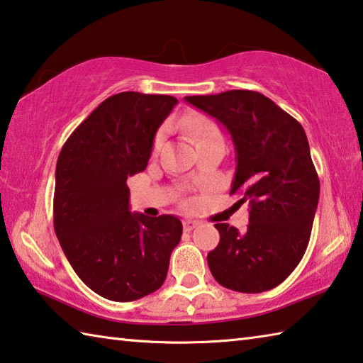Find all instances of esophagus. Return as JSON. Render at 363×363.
<instances>
[{"label":"esophagus","mask_w":363,"mask_h":363,"mask_svg":"<svg viewBox=\"0 0 363 363\" xmlns=\"http://www.w3.org/2000/svg\"><path fill=\"white\" fill-rule=\"evenodd\" d=\"M184 230H186V232H190V230H194L196 225H199V222L196 220H192V219H186L184 220Z\"/></svg>","instance_id":"34e87169"}]
</instances>
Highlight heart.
<instances>
[{
	"label": "heart",
	"instance_id": "b5f03b06",
	"mask_svg": "<svg viewBox=\"0 0 363 363\" xmlns=\"http://www.w3.org/2000/svg\"><path fill=\"white\" fill-rule=\"evenodd\" d=\"M179 125L186 131L187 136L192 138L195 144H201L204 141L214 140V138H220V131L217 128V125L213 121H209L208 117L200 114L182 118ZM155 146H159V140H157Z\"/></svg>",
	"mask_w": 363,
	"mask_h": 363
}]
</instances>
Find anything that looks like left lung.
Here are the masks:
<instances>
[{
  "label": "left lung",
  "instance_id": "8db88e82",
  "mask_svg": "<svg viewBox=\"0 0 363 363\" xmlns=\"http://www.w3.org/2000/svg\"><path fill=\"white\" fill-rule=\"evenodd\" d=\"M232 135L236 171L230 194L249 203V225L240 233L216 223L220 241L208 267L220 286L259 294L279 286L305 255L319 203V177L298 121L265 95L228 90L186 96Z\"/></svg>",
  "mask_w": 363,
  "mask_h": 363
}]
</instances>
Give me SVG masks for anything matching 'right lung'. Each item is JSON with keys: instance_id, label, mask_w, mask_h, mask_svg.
<instances>
[{"instance_id": "add662e5", "label": "right lung", "mask_w": 363, "mask_h": 363, "mask_svg": "<svg viewBox=\"0 0 363 363\" xmlns=\"http://www.w3.org/2000/svg\"><path fill=\"white\" fill-rule=\"evenodd\" d=\"M174 96L122 91L104 100L63 144L54 228L76 274L95 294L133 301L160 289L182 223L130 211V176L146 169Z\"/></svg>"}]
</instances>
